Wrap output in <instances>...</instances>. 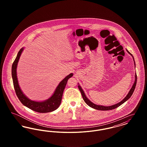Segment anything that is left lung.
I'll list each match as a JSON object with an SVG mask.
<instances>
[{"mask_svg":"<svg viewBox=\"0 0 147 147\" xmlns=\"http://www.w3.org/2000/svg\"><path fill=\"white\" fill-rule=\"evenodd\" d=\"M127 52L130 54L131 56L133 57V61H134V67H136V63L134 62V58H133V56L131 53H129V52L126 49ZM137 74L136 73L135 74V80H134V84L132 85V87L131 88V89H130V90L129 91V92L128 93V94L127 95L125 98H124L121 102H119V103L116 104H115V105H111V106H102V105H96L95 104H94L93 102H92L91 101L88 99V98H87L85 94V92H84L83 90L82 89V88H81V86H80V85H78V88L79 89V90L80 91L81 94H82V97L83 98V100H84V101L85 102V103L88 105L89 106L91 107L92 108L94 109H96V110H101V111H107V110H111L113 109H115L117 107H118L120 105L123 104L125 102H126L127 100H128L129 98H131V96L133 94V92L134 91V89H135V88H136V84H137Z\"/></svg>","mask_w":147,"mask_h":147,"instance_id":"left-lung-1","label":"left lung"}]
</instances>
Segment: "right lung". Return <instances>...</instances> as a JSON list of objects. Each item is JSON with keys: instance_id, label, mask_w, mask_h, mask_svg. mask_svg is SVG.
Listing matches in <instances>:
<instances>
[{"instance_id": "right-lung-1", "label": "right lung", "mask_w": 147, "mask_h": 147, "mask_svg": "<svg viewBox=\"0 0 147 147\" xmlns=\"http://www.w3.org/2000/svg\"><path fill=\"white\" fill-rule=\"evenodd\" d=\"M24 49V47L20 49L17 56L12 65L11 75L14 84V89L16 94L19 98L21 103L29 108L30 109L40 113H47L52 112L57 109L61 103L62 98L63 96V91L65 85L67 83L68 80L73 76V73H70L59 83L53 95L48 99L42 101H36L29 99L21 90L17 78L16 69L18 63L21 56V53Z\"/></svg>"}]
</instances>
